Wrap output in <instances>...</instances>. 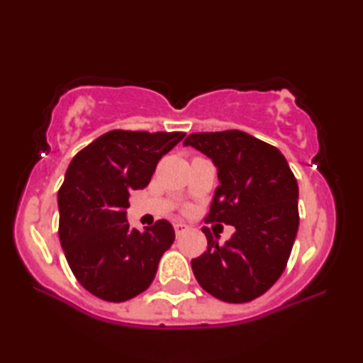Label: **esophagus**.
I'll return each mask as SVG.
<instances>
[{
  "mask_svg": "<svg viewBox=\"0 0 363 363\" xmlns=\"http://www.w3.org/2000/svg\"><path fill=\"white\" fill-rule=\"evenodd\" d=\"M186 230H187V225H186V224H182V223H176V224H174L176 235H181V233H184Z\"/></svg>",
  "mask_w": 363,
  "mask_h": 363,
  "instance_id": "34e87169",
  "label": "esophagus"
}]
</instances>
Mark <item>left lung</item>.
I'll return each mask as SVG.
<instances>
[{
    "label": "left lung",
    "instance_id": "left-lung-1",
    "mask_svg": "<svg viewBox=\"0 0 363 363\" xmlns=\"http://www.w3.org/2000/svg\"><path fill=\"white\" fill-rule=\"evenodd\" d=\"M218 168L208 223L235 227L219 245L208 227L206 251L192 259L196 281L225 303H248L266 293L290 257L298 233V182L277 147L230 130L194 133L184 140Z\"/></svg>",
    "mask_w": 363,
    "mask_h": 363
}]
</instances>
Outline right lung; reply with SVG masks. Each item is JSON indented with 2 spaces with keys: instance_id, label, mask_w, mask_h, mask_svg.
<instances>
[{
  "instance_id": "right-lung-1",
  "label": "right lung",
  "mask_w": 363,
  "mask_h": 363,
  "mask_svg": "<svg viewBox=\"0 0 363 363\" xmlns=\"http://www.w3.org/2000/svg\"><path fill=\"white\" fill-rule=\"evenodd\" d=\"M186 133L108 131L73 157L57 194L59 238L73 275L91 294L123 303L145 291L174 229L144 232L126 219L130 192L149 186L160 158Z\"/></svg>"
}]
</instances>
